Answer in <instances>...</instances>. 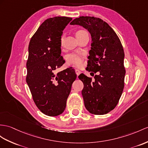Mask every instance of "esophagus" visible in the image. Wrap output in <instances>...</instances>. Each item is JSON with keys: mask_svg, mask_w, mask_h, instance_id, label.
Masks as SVG:
<instances>
[{"mask_svg": "<svg viewBox=\"0 0 148 148\" xmlns=\"http://www.w3.org/2000/svg\"><path fill=\"white\" fill-rule=\"evenodd\" d=\"M75 73H76L77 76H78V75L81 73V71H80V70H77H77H75Z\"/></svg>", "mask_w": 148, "mask_h": 148, "instance_id": "esophagus-1", "label": "esophagus"}]
</instances>
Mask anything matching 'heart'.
<instances>
[{"label":"heart","instance_id":"b5f03b06","mask_svg":"<svg viewBox=\"0 0 148 148\" xmlns=\"http://www.w3.org/2000/svg\"><path fill=\"white\" fill-rule=\"evenodd\" d=\"M85 33H87L85 31L79 30L76 32V36L77 38L79 37ZM63 37L62 36V38H61V43H62V44L63 43ZM67 60H68V62L69 63L79 67L82 64L83 56L82 55H80V54L79 53H71L68 56Z\"/></svg>","mask_w":148,"mask_h":148}]
</instances>
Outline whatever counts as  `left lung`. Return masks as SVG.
I'll return each instance as SVG.
<instances>
[{
    "instance_id": "left-lung-1",
    "label": "left lung",
    "mask_w": 148,
    "mask_h": 148,
    "mask_svg": "<svg viewBox=\"0 0 148 148\" xmlns=\"http://www.w3.org/2000/svg\"><path fill=\"white\" fill-rule=\"evenodd\" d=\"M70 24L84 27L92 38L86 70L97 74L93 81L84 73L78 76L84 85L82 94L85 107L92 114H106L116 107L124 89L123 47L113 29L99 18L82 16Z\"/></svg>"
}]
</instances>
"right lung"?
Returning <instances> with one entry per match:
<instances>
[{
  "label": "right lung",
  "instance_id": "right-lung-1",
  "mask_svg": "<svg viewBox=\"0 0 148 148\" xmlns=\"http://www.w3.org/2000/svg\"><path fill=\"white\" fill-rule=\"evenodd\" d=\"M71 20L67 17L46 19L31 38L28 47L26 82L37 107L48 116L63 112L77 78L71 67L55 73L65 62L61 56V38Z\"/></svg>",
  "mask_w": 148,
  "mask_h": 148
}]
</instances>
